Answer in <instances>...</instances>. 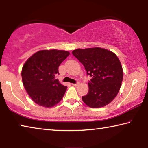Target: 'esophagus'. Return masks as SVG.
Returning a JSON list of instances; mask_svg holds the SVG:
<instances>
[{"label":"esophagus","mask_w":148,"mask_h":148,"mask_svg":"<svg viewBox=\"0 0 148 148\" xmlns=\"http://www.w3.org/2000/svg\"><path fill=\"white\" fill-rule=\"evenodd\" d=\"M79 82H77V83H76V84H72V86H78V85H79Z\"/></svg>","instance_id":"34e87169"}]
</instances>
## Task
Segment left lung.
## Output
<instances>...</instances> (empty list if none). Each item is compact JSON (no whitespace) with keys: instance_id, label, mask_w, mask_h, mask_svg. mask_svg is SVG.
Returning a JSON list of instances; mask_svg holds the SVG:
<instances>
[{"instance_id":"left-lung-1","label":"left lung","mask_w":148,"mask_h":148,"mask_svg":"<svg viewBox=\"0 0 148 148\" xmlns=\"http://www.w3.org/2000/svg\"><path fill=\"white\" fill-rule=\"evenodd\" d=\"M73 56L84 65L89 81V91L82 97L85 104L92 108L103 107L117 96L123 77L118 57L113 52L101 47L77 49Z\"/></svg>"}]
</instances>
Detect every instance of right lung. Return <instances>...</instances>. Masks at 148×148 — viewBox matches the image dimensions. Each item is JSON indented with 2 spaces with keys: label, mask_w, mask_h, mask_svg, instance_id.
<instances>
[{
  "label": "right lung",
  "mask_w": 148,
  "mask_h": 148,
  "mask_svg": "<svg viewBox=\"0 0 148 148\" xmlns=\"http://www.w3.org/2000/svg\"><path fill=\"white\" fill-rule=\"evenodd\" d=\"M63 50H41L30 57L22 69V81L35 103L50 108L61 101L67 87L56 79L58 68L69 56Z\"/></svg>",
  "instance_id": "add662e5"
}]
</instances>
